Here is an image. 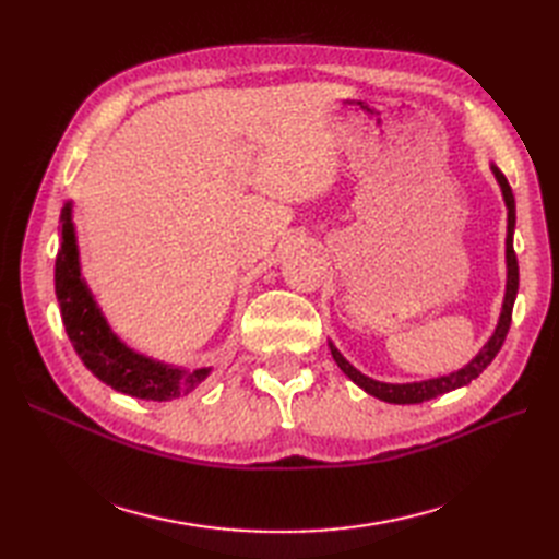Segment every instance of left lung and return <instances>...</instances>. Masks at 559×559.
Returning a JSON list of instances; mask_svg holds the SVG:
<instances>
[{
    "instance_id": "left-lung-1",
    "label": "left lung",
    "mask_w": 559,
    "mask_h": 559,
    "mask_svg": "<svg viewBox=\"0 0 559 559\" xmlns=\"http://www.w3.org/2000/svg\"><path fill=\"white\" fill-rule=\"evenodd\" d=\"M492 173L501 186V193L506 200V210H509V235H506V270H509V275H506V296H503V308H501V317H499V324L492 333V337L485 343V347L473 357L464 368L456 370V373L443 376V378H433V380H421V382H405V384H389V382H378L373 378H366L364 373H359L357 368H354L341 352L335 349L333 343H329L331 354L335 364L341 366L343 373L354 382L359 384L364 392H368L370 396H376L380 401L386 403H425L429 399H436L441 394L452 392V389H460L464 384H468L471 380H476L483 370L492 364V359L497 357V352L501 349L503 341H506V333L511 329V317H513V302L518 296V282H520V273H518V257H515V249H513V230H515V198L511 191V183L509 179L503 177V173L499 170L497 165H492Z\"/></svg>"
}]
</instances>
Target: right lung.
<instances>
[{"mask_svg":"<svg viewBox=\"0 0 559 559\" xmlns=\"http://www.w3.org/2000/svg\"><path fill=\"white\" fill-rule=\"evenodd\" d=\"M62 235L56 257V296L72 347L95 378L134 399L173 401L191 394L210 376L212 368L183 370L154 361L118 341L107 319L99 312L93 294L81 277L76 233L72 224V202L60 214Z\"/></svg>","mask_w":559,"mask_h":559,"instance_id":"right-lung-1","label":"right lung"}]
</instances>
